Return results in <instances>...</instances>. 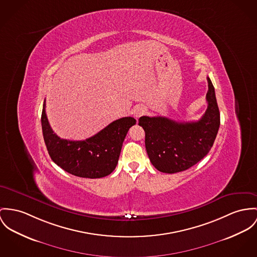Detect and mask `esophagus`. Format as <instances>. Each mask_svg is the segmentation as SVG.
<instances>
[{"label":"esophagus","mask_w":257,"mask_h":257,"mask_svg":"<svg viewBox=\"0 0 257 257\" xmlns=\"http://www.w3.org/2000/svg\"><path fill=\"white\" fill-rule=\"evenodd\" d=\"M146 112H147V109H146V107H145V106H143V105H138V106L134 109L133 114H134V116H135L136 118L138 119L140 118L141 116H143Z\"/></svg>","instance_id":"obj_1"}]
</instances>
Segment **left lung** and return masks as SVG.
<instances>
[{"label":"left lung","instance_id":"left-lung-1","mask_svg":"<svg viewBox=\"0 0 257 257\" xmlns=\"http://www.w3.org/2000/svg\"><path fill=\"white\" fill-rule=\"evenodd\" d=\"M207 83V108L198 121L177 122L162 116L139 118V125L146 133L148 156L158 171L172 174L187 170L212 148L220 126V112L209 77Z\"/></svg>","mask_w":257,"mask_h":257}]
</instances>
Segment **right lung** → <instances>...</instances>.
<instances>
[{
  "label": "right lung",
  "instance_id": "add662e5",
  "mask_svg": "<svg viewBox=\"0 0 257 257\" xmlns=\"http://www.w3.org/2000/svg\"><path fill=\"white\" fill-rule=\"evenodd\" d=\"M44 141L53 161L64 171L82 178L105 177L116 167L123 141L133 117H122L111 122L91 138L84 141L60 139L54 133L46 114V101L41 116Z\"/></svg>",
  "mask_w": 257,
  "mask_h": 257
}]
</instances>
